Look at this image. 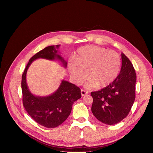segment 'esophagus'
Wrapping results in <instances>:
<instances>
[{
  "mask_svg": "<svg viewBox=\"0 0 153 153\" xmlns=\"http://www.w3.org/2000/svg\"><path fill=\"white\" fill-rule=\"evenodd\" d=\"M88 94V91H85V90H83V89H81V94H82V97Z\"/></svg>",
  "mask_w": 153,
  "mask_h": 153,
  "instance_id": "1",
  "label": "esophagus"
}]
</instances>
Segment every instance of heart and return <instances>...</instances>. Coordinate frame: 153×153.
Returning <instances> with one entry per match:
<instances>
[{
	"label": "heart",
	"mask_w": 153,
	"mask_h": 153,
	"mask_svg": "<svg viewBox=\"0 0 153 153\" xmlns=\"http://www.w3.org/2000/svg\"><path fill=\"white\" fill-rule=\"evenodd\" d=\"M122 65L119 54L114 51L97 46L80 48L69 64V70L77 83H82L86 76V86L103 88L118 76Z\"/></svg>",
	"instance_id": "b5f03b06"
}]
</instances>
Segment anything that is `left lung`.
<instances>
[{
  "mask_svg": "<svg viewBox=\"0 0 153 153\" xmlns=\"http://www.w3.org/2000/svg\"><path fill=\"white\" fill-rule=\"evenodd\" d=\"M122 67L117 78L105 88L92 92L94 116L108 125L119 123L129 113L135 99L137 75L132 62L122 53Z\"/></svg>",
  "mask_w": 153,
  "mask_h": 153,
  "instance_id": "obj_1",
  "label": "left lung"
}]
</instances>
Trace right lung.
Here are the masks:
<instances>
[{
    "label": "right lung",
    "mask_w": 153,
    "mask_h": 153,
    "mask_svg": "<svg viewBox=\"0 0 153 153\" xmlns=\"http://www.w3.org/2000/svg\"><path fill=\"white\" fill-rule=\"evenodd\" d=\"M60 45L46 47L32 56L22 75L21 89L23 105L30 116L39 125L53 128L62 124L71 113L73 103L81 98L80 89L74 84L62 80L58 89L47 97L35 96L30 91L26 82L27 71L38 58L59 61L65 68L67 62L58 53Z\"/></svg>",
    "instance_id": "1"
}]
</instances>
